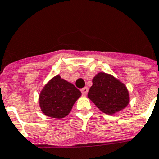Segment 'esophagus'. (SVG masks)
Listing matches in <instances>:
<instances>
[{
	"mask_svg": "<svg viewBox=\"0 0 159 159\" xmlns=\"http://www.w3.org/2000/svg\"><path fill=\"white\" fill-rule=\"evenodd\" d=\"M89 91V89H88V87H84L83 89H81V92H82V95L85 96L87 95V93Z\"/></svg>",
	"mask_w": 159,
	"mask_h": 159,
	"instance_id": "34e87169",
	"label": "esophagus"
}]
</instances>
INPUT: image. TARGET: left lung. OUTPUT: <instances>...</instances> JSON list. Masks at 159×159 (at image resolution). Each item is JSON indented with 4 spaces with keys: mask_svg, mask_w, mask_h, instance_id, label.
Returning <instances> with one entry per match:
<instances>
[{
    "mask_svg": "<svg viewBox=\"0 0 159 159\" xmlns=\"http://www.w3.org/2000/svg\"><path fill=\"white\" fill-rule=\"evenodd\" d=\"M88 97L101 111L112 115L129 103V93L123 83L112 75L99 73L93 79Z\"/></svg>",
    "mask_w": 159,
    "mask_h": 159,
    "instance_id": "left-lung-1",
    "label": "left lung"
}]
</instances>
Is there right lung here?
<instances>
[{
  "mask_svg": "<svg viewBox=\"0 0 159 159\" xmlns=\"http://www.w3.org/2000/svg\"><path fill=\"white\" fill-rule=\"evenodd\" d=\"M80 95V89L57 75L42 89L39 105L44 115L61 119L69 115L74 104Z\"/></svg>",
  "mask_w": 159,
  "mask_h": 159,
  "instance_id": "obj_1",
  "label": "right lung"
}]
</instances>
